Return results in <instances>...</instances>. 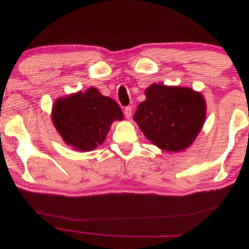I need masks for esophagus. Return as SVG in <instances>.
<instances>
[{
  "mask_svg": "<svg viewBox=\"0 0 249 249\" xmlns=\"http://www.w3.org/2000/svg\"><path fill=\"white\" fill-rule=\"evenodd\" d=\"M124 115L126 117L127 119L131 118V116H132V107H126L124 108Z\"/></svg>",
  "mask_w": 249,
  "mask_h": 249,
  "instance_id": "34e87169",
  "label": "esophagus"
}]
</instances>
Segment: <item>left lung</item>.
<instances>
[{
    "instance_id": "obj_1",
    "label": "left lung",
    "mask_w": 249,
    "mask_h": 249,
    "mask_svg": "<svg viewBox=\"0 0 249 249\" xmlns=\"http://www.w3.org/2000/svg\"><path fill=\"white\" fill-rule=\"evenodd\" d=\"M133 119L152 144L167 152L186 150L201 131L206 102L190 88L152 84Z\"/></svg>"
}]
</instances>
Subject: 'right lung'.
Here are the masks:
<instances>
[{"instance_id":"obj_1","label":"right lung","mask_w":249,"mask_h":249,"mask_svg":"<svg viewBox=\"0 0 249 249\" xmlns=\"http://www.w3.org/2000/svg\"><path fill=\"white\" fill-rule=\"evenodd\" d=\"M122 119L119 105L96 88L58 98L53 107V123L63 141L82 152L102 145L111 124Z\"/></svg>"}]
</instances>
